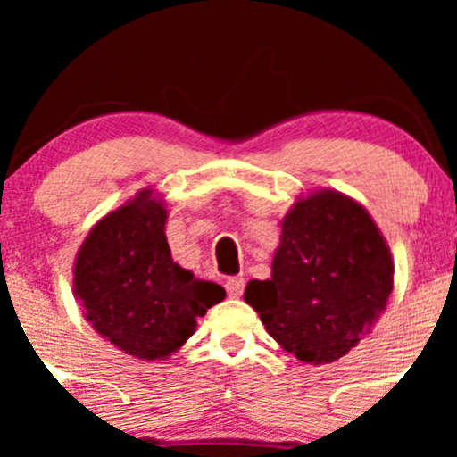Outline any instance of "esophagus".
I'll return each mask as SVG.
<instances>
[{"label":"esophagus","mask_w":457,"mask_h":457,"mask_svg":"<svg viewBox=\"0 0 457 457\" xmlns=\"http://www.w3.org/2000/svg\"><path fill=\"white\" fill-rule=\"evenodd\" d=\"M225 289H228L229 298H241L243 289H245V278H241V276H232V278H228V283H225Z\"/></svg>","instance_id":"1"}]
</instances>
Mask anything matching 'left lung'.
Returning <instances> with one entry per match:
<instances>
[{
    "label": "left lung",
    "instance_id": "left-lung-1",
    "mask_svg": "<svg viewBox=\"0 0 457 457\" xmlns=\"http://www.w3.org/2000/svg\"><path fill=\"white\" fill-rule=\"evenodd\" d=\"M391 289L394 261L370 212L318 190L283 216L271 278L250 280L243 298L285 352L325 365L370 334Z\"/></svg>",
    "mask_w": 457,
    "mask_h": 457
}]
</instances>
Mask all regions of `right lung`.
Returning a JSON list of instances; mask_svg holds the SVG:
<instances>
[{
    "label": "right lung",
    "mask_w": 457,
    "mask_h": 457,
    "mask_svg": "<svg viewBox=\"0 0 457 457\" xmlns=\"http://www.w3.org/2000/svg\"><path fill=\"white\" fill-rule=\"evenodd\" d=\"M165 203L141 190L87 232L75 258V296L96 334L141 361H165L225 289L172 261Z\"/></svg>",
    "instance_id": "obj_1"
}]
</instances>
